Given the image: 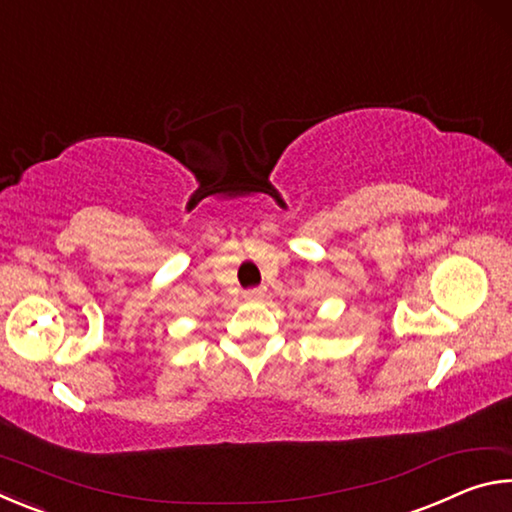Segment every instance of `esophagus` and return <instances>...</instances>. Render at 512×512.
<instances>
[{
	"mask_svg": "<svg viewBox=\"0 0 512 512\" xmlns=\"http://www.w3.org/2000/svg\"><path fill=\"white\" fill-rule=\"evenodd\" d=\"M264 296H266V287H255V289H248V291L244 293V298H246V300H250V302L262 300Z\"/></svg>",
	"mask_w": 512,
	"mask_h": 512,
	"instance_id": "1",
	"label": "esophagus"
}]
</instances>
